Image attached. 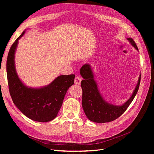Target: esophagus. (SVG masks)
I'll return each mask as SVG.
<instances>
[{"mask_svg": "<svg viewBox=\"0 0 154 154\" xmlns=\"http://www.w3.org/2000/svg\"><path fill=\"white\" fill-rule=\"evenodd\" d=\"M81 81H82V78L80 77L77 76V77L75 78L74 83H75V84H76V85H80V82H81Z\"/></svg>", "mask_w": 154, "mask_h": 154, "instance_id": "esophagus-1", "label": "esophagus"}]
</instances>
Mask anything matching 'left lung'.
<instances>
[{
	"mask_svg": "<svg viewBox=\"0 0 154 154\" xmlns=\"http://www.w3.org/2000/svg\"><path fill=\"white\" fill-rule=\"evenodd\" d=\"M130 44L139 51L138 48L132 38H127ZM84 80L81 82L82 89V108L87 117L92 122L106 123L119 118L127 110L139 90L141 73L134 90L125 102L121 105H115L107 102L103 99L98 85L95 80V75L91 64L85 63L80 70Z\"/></svg>",
	"mask_w": 154,
	"mask_h": 154,
	"instance_id": "obj_1",
	"label": "left lung"
}]
</instances>
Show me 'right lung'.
Wrapping results in <instances>:
<instances>
[{"instance_id":"obj_1","label":"right lung","mask_w":154,"mask_h":154,"mask_svg":"<svg viewBox=\"0 0 154 154\" xmlns=\"http://www.w3.org/2000/svg\"><path fill=\"white\" fill-rule=\"evenodd\" d=\"M26 30L11 46L7 60V75L10 94L20 112L35 122H47L54 119L62 106L67 91L74 85L75 75H61L43 87L26 85L19 78L15 64V54L19 40Z\"/></svg>"}]
</instances>
